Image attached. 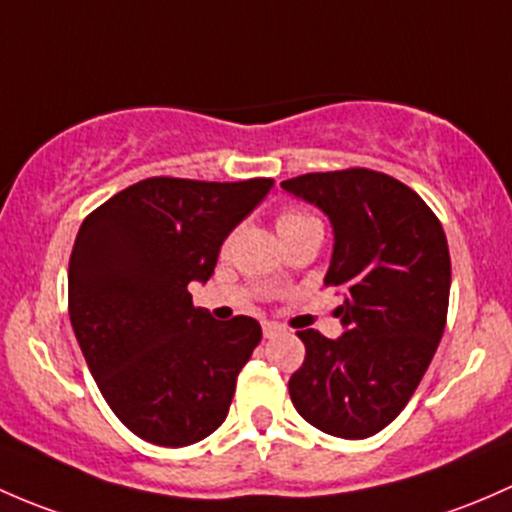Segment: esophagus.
<instances>
[{"label":"esophagus","mask_w":512,"mask_h":512,"mask_svg":"<svg viewBox=\"0 0 512 512\" xmlns=\"http://www.w3.org/2000/svg\"><path fill=\"white\" fill-rule=\"evenodd\" d=\"M286 333V328L278 323H263V337H268V340H273V337L283 335Z\"/></svg>","instance_id":"1"}]
</instances>
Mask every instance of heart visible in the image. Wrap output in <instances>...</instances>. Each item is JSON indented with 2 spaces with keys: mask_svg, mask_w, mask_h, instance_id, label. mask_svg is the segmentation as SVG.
<instances>
[{
  "mask_svg": "<svg viewBox=\"0 0 512 512\" xmlns=\"http://www.w3.org/2000/svg\"><path fill=\"white\" fill-rule=\"evenodd\" d=\"M308 221H315V217H310V214L305 212H295V209H288V212H283L281 217H278V234L286 229H293V226L308 224Z\"/></svg>",
  "mask_w": 512,
  "mask_h": 512,
  "instance_id": "b5f03b06",
  "label": "heart"
}]
</instances>
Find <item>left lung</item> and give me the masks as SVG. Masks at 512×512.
Wrapping results in <instances>:
<instances>
[{
	"label": "left lung",
	"mask_w": 512,
	"mask_h": 512,
	"mask_svg": "<svg viewBox=\"0 0 512 512\" xmlns=\"http://www.w3.org/2000/svg\"><path fill=\"white\" fill-rule=\"evenodd\" d=\"M333 224L325 286L345 293L337 340L298 330L305 362L288 382L315 429L367 439L407 407L446 325L451 256L424 199L382 172L352 167L281 182Z\"/></svg>",
	"instance_id": "left-lung-1"
}]
</instances>
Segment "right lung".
Masks as SVG:
<instances>
[{
    "mask_svg": "<svg viewBox=\"0 0 512 512\" xmlns=\"http://www.w3.org/2000/svg\"><path fill=\"white\" fill-rule=\"evenodd\" d=\"M273 179L150 177L83 219L68 263V315L100 394L140 439L189 446L229 414L236 377L261 342L254 318L214 320L189 283Z\"/></svg>",
    "mask_w": 512,
    "mask_h": 512,
    "instance_id": "1",
    "label": "right lung"
}]
</instances>
